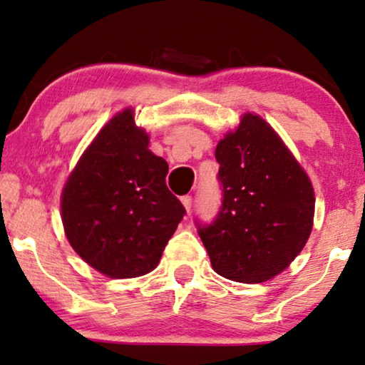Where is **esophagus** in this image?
Returning <instances> with one entry per match:
<instances>
[{
	"instance_id": "obj_1",
	"label": "esophagus",
	"mask_w": 365,
	"mask_h": 365,
	"mask_svg": "<svg viewBox=\"0 0 365 365\" xmlns=\"http://www.w3.org/2000/svg\"><path fill=\"white\" fill-rule=\"evenodd\" d=\"M182 203H183V207H185V210H187V213H190L192 212V205H193V198L192 197H182Z\"/></svg>"
}]
</instances>
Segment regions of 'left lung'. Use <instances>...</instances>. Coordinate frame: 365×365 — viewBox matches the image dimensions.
Listing matches in <instances>:
<instances>
[{
    "instance_id": "1",
    "label": "left lung",
    "mask_w": 365,
    "mask_h": 365,
    "mask_svg": "<svg viewBox=\"0 0 365 365\" xmlns=\"http://www.w3.org/2000/svg\"><path fill=\"white\" fill-rule=\"evenodd\" d=\"M222 207L197 222L213 269L236 283H263L304 248L314 218V190L289 148L259 115L245 114L218 142Z\"/></svg>"
}]
</instances>
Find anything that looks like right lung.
Segmentation results:
<instances>
[{"mask_svg": "<svg viewBox=\"0 0 365 365\" xmlns=\"http://www.w3.org/2000/svg\"><path fill=\"white\" fill-rule=\"evenodd\" d=\"M167 173L168 163L148 150L132 109L112 117L63 190L61 217L76 253L110 278L155 269L185 215Z\"/></svg>", "mask_w": 365, "mask_h": 365, "instance_id": "right-lung-1", "label": "right lung"}]
</instances>
